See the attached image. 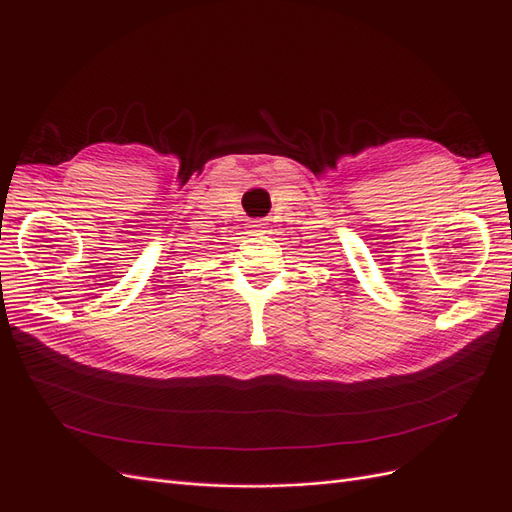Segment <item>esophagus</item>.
<instances>
[{"instance_id":"esophagus-1","label":"esophagus","mask_w":512,"mask_h":512,"mask_svg":"<svg viewBox=\"0 0 512 512\" xmlns=\"http://www.w3.org/2000/svg\"><path fill=\"white\" fill-rule=\"evenodd\" d=\"M252 226H254V228H256V230H258V228H262V226H265V224H262V220H256V222H254V224H252Z\"/></svg>"}]
</instances>
